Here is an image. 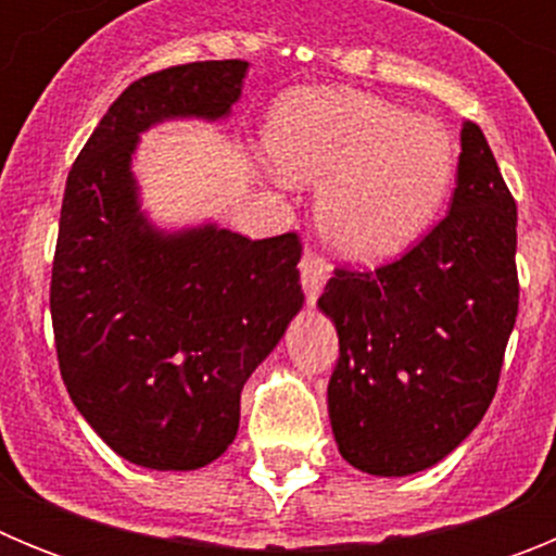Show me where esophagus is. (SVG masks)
I'll return each instance as SVG.
<instances>
[{"label": "esophagus", "instance_id": "1", "mask_svg": "<svg viewBox=\"0 0 556 556\" xmlns=\"http://www.w3.org/2000/svg\"><path fill=\"white\" fill-rule=\"evenodd\" d=\"M331 278V267H328L326 258H320L317 253H303L301 258V283H303V292H306V301L312 303L320 298L323 292V283Z\"/></svg>", "mask_w": 556, "mask_h": 556}]
</instances>
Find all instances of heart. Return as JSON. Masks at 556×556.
I'll return each instance as SVG.
<instances>
[{
    "label": "heart",
    "instance_id": "obj_1",
    "mask_svg": "<svg viewBox=\"0 0 556 556\" xmlns=\"http://www.w3.org/2000/svg\"><path fill=\"white\" fill-rule=\"evenodd\" d=\"M264 152L289 184L320 186L323 236L353 262H384L409 248L437 217L456 172L443 122L333 88L278 100Z\"/></svg>",
    "mask_w": 556,
    "mask_h": 556
}]
</instances>
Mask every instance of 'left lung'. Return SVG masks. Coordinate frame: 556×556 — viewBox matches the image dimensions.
Listing matches in <instances>:
<instances>
[{"instance_id": "1", "label": "left lung", "mask_w": 556, "mask_h": 556, "mask_svg": "<svg viewBox=\"0 0 556 556\" xmlns=\"http://www.w3.org/2000/svg\"><path fill=\"white\" fill-rule=\"evenodd\" d=\"M451 211L397 262L337 269L317 308L339 362L328 417L342 459L412 476L479 426L518 317V211L479 125L465 122Z\"/></svg>"}]
</instances>
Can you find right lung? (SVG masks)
Here are the masks:
<instances>
[{
	"label": "right lung",
	"instance_id": "1",
	"mask_svg": "<svg viewBox=\"0 0 556 556\" xmlns=\"http://www.w3.org/2000/svg\"><path fill=\"white\" fill-rule=\"evenodd\" d=\"M248 61L172 66L127 86L66 178L52 328L68 395L122 459L198 470L239 431L242 387L303 308L294 233L248 239L203 219L164 228L132 161L164 122L223 125Z\"/></svg>",
	"mask_w": 556,
	"mask_h": 556
}]
</instances>
